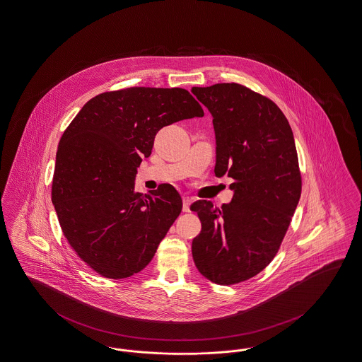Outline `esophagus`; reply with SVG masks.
I'll list each match as a JSON object with an SVG mask.
<instances>
[{
  "instance_id": "1",
  "label": "esophagus",
  "mask_w": 362,
  "mask_h": 362,
  "mask_svg": "<svg viewBox=\"0 0 362 362\" xmlns=\"http://www.w3.org/2000/svg\"><path fill=\"white\" fill-rule=\"evenodd\" d=\"M182 211L184 213H189L191 211V199L189 197H184L182 199Z\"/></svg>"
}]
</instances>
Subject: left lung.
Returning a JSON list of instances; mask_svg holds the SVG:
<instances>
[{"mask_svg": "<svg viewBox=\"0 0 362 362\" xmlns=\"http://www.w3.org/2000/svg\"><path fill=\"white\" fill-rule=\"evenodd\" d=\"M213 115L217 177L233 178V199L221 209L197 200L202 222L192 241L197 270L210 281H245L272 262L302 192L293 134L283 111L239 83L192 88Z\"/></svg>", "mask_w": 362, "mask_h": 362, "instance_id": "left-lung-1", "label": "left lung"}]
</instances>
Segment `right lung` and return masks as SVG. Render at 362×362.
<instances>
[{"instance_id": "add662e5", "label": "right lung", "mask_w": 362, "mask_h": 362, "mask_svg": "<svg viewBox=\"0 0 362 362\" xmlns=\"http://www.w3.org/2000/svg\"><path fill=\"white\" fill-rule=\"evenodd\" d=\"M203 115L185 89L127 88L90 98L64 130L52 203L69 244L98 274L126 279L153 258L182 199L170 184L137 192V168L162 127Z\"/></svg>"}]
</instances>
